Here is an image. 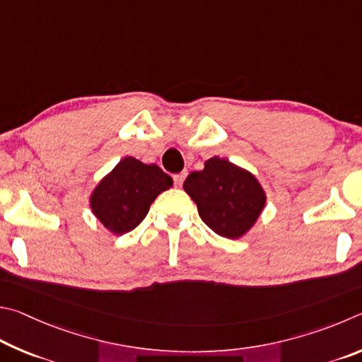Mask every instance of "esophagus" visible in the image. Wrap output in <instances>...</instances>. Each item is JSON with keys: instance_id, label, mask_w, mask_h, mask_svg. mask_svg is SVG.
Listing matches in <instances>:
<instances>
[{"instance_id": "obj_1", "label": "esophagus", "mask_w": 362, "mask_h": 362, "mask_svg": "<svg viewBox=\"0 0 362 362\" xmlns=\"http://www.w3.org/2000/svg\"><path fill=\"white\" fill-rule=\"evenodd\" d=\"M186 176H187V171H182V173L175 175V176H173L175 186H176V187H181L182 182H185V180H186Z\"/></svg>"}]
</instances>
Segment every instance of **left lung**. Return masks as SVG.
<instances>
[{
    "instance_id": "obj_1",
    "label": "left lung",
    "mask_w": 362,
    "mask_h": 362,
    "mask_svg": "<svg viewBox=\"0 0 362 362\" xmlns=\"http://www.w3.org/2000/svg\"><path fill=\"white\" fill-rule=\"evenodd\" d=\"M185 191L199 208L204 223L226 238L248 232L264 210L265 194L257 180L226 158L213 157L202 171H192Z\"/></svg>"
}]
</instances>
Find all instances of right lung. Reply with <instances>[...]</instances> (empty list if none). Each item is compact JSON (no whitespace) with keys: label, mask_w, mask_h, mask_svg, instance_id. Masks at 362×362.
Returning a JSON list of instances; mask_svg holds the SVG:
<instances>
[{"label":"right lung","mask_w":362,"mask_h":362,"mask_svg":"<svg viewBox=\"0 0 362 362\" xmlns=\"http://www.w3.org/2000/svg\"><path fill=\"white\" fill-rule=\"evenodd\" d=\"M171 182L156 163L146 165L125 157L95 189L90 206L106 229L122 235L141 224L152 202Z\"/></svg>","instance_id":"1"}]
</instances>
